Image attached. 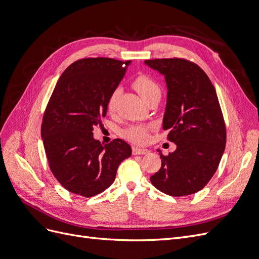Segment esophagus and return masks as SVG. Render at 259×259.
Segmentation results:
<instances>
[{
  "label": "esophagus",
  "instance_id": "esophagus-1",
  "mask_svg": "<svg viewBox=\"0 0 259 259\" xmlns=\"http://www.w3.org/2000/svg\"><path fill=\"white\" fill-rule=\"evenodd\" d=\"M148 153H149L148 149H145V148H137V147L133 148V154H134V155H138V154H148Z\"/></svg>",
  "mask_w": 259,
  "mask_h": 259
}]
</instances>
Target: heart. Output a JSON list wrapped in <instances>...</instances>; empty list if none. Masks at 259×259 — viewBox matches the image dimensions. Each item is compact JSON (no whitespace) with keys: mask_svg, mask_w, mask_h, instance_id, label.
I'll list each match as a JSON object with an SVG mask.
<instances>
[{"mask_svg":"<svg viewBox=\"0 0 259 259\" xmlns=\"http://www.w3.org/2000/svg\"><path fill=\"white\" fill-rule=\"evenodd\" d=\"M133 86H134V89L139 94V96L144 99L145 103L151 97L158 96V95L160 96L161 94L159 85L156 84L152 79H150V77L146 75L137 76L134 80V82H133ZM117 94H119L117 91L112 92L110 97L108 99L107 108L109 112L114 111ZM147 134H148V127L144 126V125H131V126L125 128L123 132V136L125 138L131 140L133 143H137V144L145 143L147 139Z\"/></svg>","mask_w":259,"mask_h":259,"instance_id":"obj_1","label":"heart"}]
</instances>
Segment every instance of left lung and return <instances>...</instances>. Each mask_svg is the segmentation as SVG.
<instances>
[{
	"label": "left lung",
	"mask_w": 259,
	"mask_h": 259,
	"mask_svg": "<svg viewBox=\"0 0 259 259\" xmlns=\"http://www.w3.org/2000/svg\"><path fill=\"white\" fill-rule=\"evenodd\" d=\"M165 77L167 96L163 130L176 150L163 155L152 185L173 197L202 190L213 177L226 147V126L213 84L203 70L185 59L145 60Z\"/></svg>",
	"instance_id": "left-lung-1"
}]
</instances>
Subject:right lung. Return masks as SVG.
<instances>
[{"instance_id":"add662e5","label":"right lung","mask_w":259,"mask_h":259,"mask_svg":"<svg viewBox=\"0 0 259 259\" xmlns=\"http://www.w3.org/2000/svg\"><path fill=\"white\" fill-rule=\"evenodd\" d=\"M131 62L103 57L77 60L55 86L41 135L52 173L70 192L90 198L105 191L120 163L132 155L131 146L122 139L104 145L93 136Z\"/></svg>"}]
</instances>
